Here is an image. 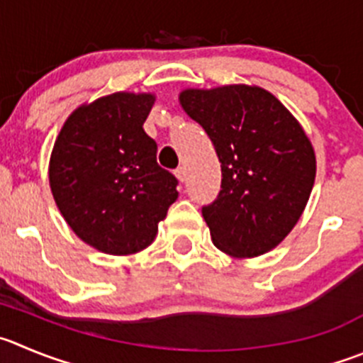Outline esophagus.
I'll use <instances>...</instances> for the list:
<instances>
[{
  "label": "esophagus",
  "mask_w": 363,
  "mask_h": 363,
  "mask_svg": "<svg viewBox=\"0 0 363 363\" xmlns=\"http://www.w3.org/2000/svg\"><path fill=\"white\" fill-rule=\"evenodd\" d=\"M175 177L179 179V182H184L186 177H188V172H186L184 166H179L177 170H175Z\"/></svg>",
  "instance_id": "esophagus-1"
}]
</instances>
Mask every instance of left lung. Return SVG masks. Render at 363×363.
Here are the masks:
<instances>
[{"label": "left lung", "instance_id": "1", "mask_svg": "<svg viewBox=\"0 0 363 363\" xmlns=\"http://www.w3.org/2000/svg\"><path fill=\"white\" fill-rule=\"evenodd\" d=\"M182 109L209 135L222 189L202 208L215 247L233 258H256L296 228L315 182L317 161L299 121L272 93L231 84L184 89Z\"/></svg>", "mask_w": 363, "mask_h": 363}]
</instances>
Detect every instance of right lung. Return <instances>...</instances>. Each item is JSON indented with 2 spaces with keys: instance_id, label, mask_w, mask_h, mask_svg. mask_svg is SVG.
<instances>
[{
  "instance_id": "obj_1",
  "label": "right lung",
  "mask_w": 363,
  "mask_h": 363,
  "mask_svg": "<svg viewBox=\"0 0 363 363\" xmlns=\"http://www.w3.org/2000/svg\"><path fill=\"white\" fill-rule=\"evenodd\" d=\"M152 93H118L82 104L64 121L50 188L60 215L82 242L113 256L147 249L177 201V179L157 164L143 130Z\"/></svg>"
}]
</instances>
